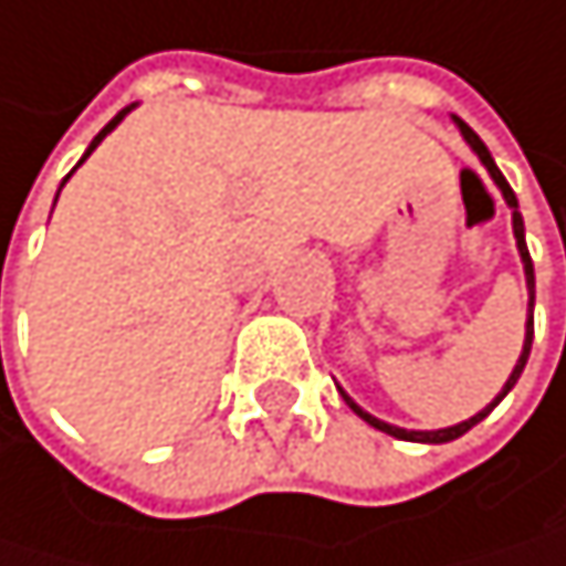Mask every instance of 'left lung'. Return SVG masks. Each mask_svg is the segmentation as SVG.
I'll return each instance as SVG.
<instances>
[{
  "label": "left lung",
  "mask_w": 566,
  "mask_h": 566,
  "mask_svg": "<svg viewBox=\"0 0 566 566\" xmlns=\"http://www.w3.org/2000/svg\"><path fill=\"white\" fill-rule=\"evenodd\" d=\"M453 124L460 127V134H463V140L470 144V150L480 157V164L486 167V174L493 177V184L500 187V193H503V200H506V208H510V218H513V238H516V251H520V261H523V277H527V335H523V348H520V358H516V366H513V373H510V379L503 382V389L496 392V399L486 406V409H480L476 416H470V419H463V422H457V426H447V429H402V426H392V422H382V419H376L373 412H366L361 409L345 389H338L342 392V399H345V406L358 416V419H366L369 426H376V429H382V432H389V436H396V439H406V442H450V439H460L463 432H470L476 422H483L500 402H503V396L516 386V379H520V373H523V366H527V358H531V345H534V261H531V251H527V238H523V218H520V205H516V193L510 190V184H506V177L500 174V167L493 164V157H490V150H486V144L463 124L460 116H453Z\"/></svg>",
  "instance_id": "1"
}]
</instances>
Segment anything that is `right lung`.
Segmentation results:
<instances>
[{"instance_id":"obj_1","label":"right lung","mask_w":566,"mask_h":566,"mask_svg":"<svg viewBox=\"0 0 566 566\" xmlns=\"http://www.w3.org/2000/svg\"><path fill=\"white\" fill-rule=\"evenodd\" d=\"M134 106H137V103H130V106H124V109H119V113H116V116H113V119H109V124H106V127H103V130H99V134H96V137H93V144H90V147H86V154H83V160H86V157H90V154H93V150H96V147H99V144H103V137H106V134H109V130H116V127H119V119H124V116H127V113H130V109H134ZM83 160H80V164H83ZM80 164H76V167H80ZM76 167H73V170H76ZM73 170H70V174H66V180H70V177H73ZM66 180H63V184H66ZM63 184H60V190H63ZM56 197H60V193H56Z\"/></svg>"}]
</instances>
